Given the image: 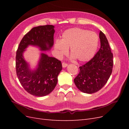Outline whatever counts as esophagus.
<instances>
[{"instance_id": "obj_1", "label": "esophagus", "mask_w": 129, "mask_h": 129, "mask_svg": "<svg viewBox=\"0 0 129 129\" xmlns=\"http://www.w3.org/2000/svg\"><path fill=\"white\" fill-rule=\"evenodd\" d=\"M62 64V67H63V68L67 67V66H68V64L66 63H65V62H63Z\"/></svg>"}]
</instances>
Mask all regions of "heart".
<instances>
[{
    "label": "heart",
    "instance_id": "heart-1",
    "mask_svg": "<svg viewBox=\"0 0 129 129\" xmlns=\"http://www.w3.org/2000/svg\"><path fill=\"white\" fill-rule=\"evenodd\" d=\"M99 42V36L95 32L75 27L64 31L61 40L55 41L54 49L56 57L60 58L67 53L68 48L71 47L72 57L84 62L94 56Z\"/></svg>",
    "mask_w": 129,
    "mask_h": 129
}]
</instances>
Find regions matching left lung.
<instances>
[{"instance_id": "left-lung-1", "label": "left lung", "mask_w": 129, "mask_h": 129, "mask_svg": "<svg viewBox=\"0 0 129 129\" xmlns=\"http://www.w3.org/2000/svg\"><path fill=\"white\" fill-rule=\"evenodd\" d=\"M101 47L92 59L80 67V72L74 80L82 92L93 93L107 83L112 71L113 54L105 34L100 31Z\"/></svg>"}]
</instances>
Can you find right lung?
Instances as JSON below:
<instances>
[{
	"instance_id": "obj_1",
	"label": "right lung",
	"mask_w": 129,
	"mask_h": 129,
	"mask_svg": "<svg viewBox=\"0 0 129 129\" xmlns=\"http://www.w3.org/2000/svg\"><path fill=\"white\" fill-rule=\"evenodd\" d=\"M54 33L53 25L33 27L23 37L17 50L15 66L18 78L25 90L33 96H45L53 90L62 69V64L56 58L41 53L36 68L32 69L24 53L29 46L37 47L41 51L51 49Z\"/></svg>"
}]
</instances>
